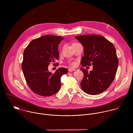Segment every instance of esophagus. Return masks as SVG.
<instances>
[{
	"label": "esophagus",
	"mask_w": 133,
	"mask_h": 133,
	"mask_svg": "<svg viewBox=\"0 0 133 133\" xmlns=\"http://www.w3.org/2000/svg\"><path fill=\"white\" fill-rule=\"evenodd\" d=\"M74 70H75V68H69V69H68V71H70V72H71V71H74Z\"/></svg>",
	"instance_id": "obj_1"
}]
</instances>
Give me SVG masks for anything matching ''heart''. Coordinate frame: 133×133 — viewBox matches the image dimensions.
Returning <instances> with one entry per match:
<instances>
[{"label":"heart","mask_w":133,"mask_h":133,"mask_svg":"<svg viewBox=\"0 0 133 133\" xmlns=\"http://www.w3.org/2000/svg\"><path fill=\"white\" fill-rule=\"evenodd\" d=\"M70 65L72 66H75L76 65V62H71Z\"/></svg>","instance_id":"b5f03b06"}]
</instances>
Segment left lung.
<instances>
[{"label": "left lung", "mask_w": 133, "mask_h": 133, "mask_svg": "<svg viewBox=\"0 0 133 133\" xmlns=\"http://www.w3.org/2000/svg\"><path fill=\"white\" fill-rule=\"evenodd\" d=\"M84 48L82 58L83 67L92 64L89 72L82 68L84 77L81 86L89 95H97L105 91L112 83L116 74L118 59L114 45L105 37L97 35L75 36Z\"/></svg>", "instance_id": "left-lung-1"}]
</instances>
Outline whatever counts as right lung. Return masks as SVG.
<instances>
[{"label": "right lung", "mask_w": 133, "mask_h": 133, "mask_svg": "<svg viewBox=\"0 0 133 133\" xmlns=\"http://www.w3.org/2000/svg\"><path fill=\"white\" fill-rule=\"evenodd\" d=\"M61 36L45 35L32 40L24 51L22 67L26 81L32 91L42 96H52L59 90L61 78L68 72L60 67L55 73L48 70L50 64L59 59Z\"/></svg>", "instance_id": "1"}]
</instances>
